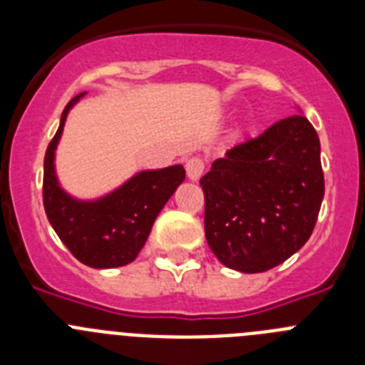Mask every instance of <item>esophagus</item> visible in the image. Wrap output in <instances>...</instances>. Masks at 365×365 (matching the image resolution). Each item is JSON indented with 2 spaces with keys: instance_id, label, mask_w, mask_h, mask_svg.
Masks as SVG:
<instances>
[{
  "instance_id": "obj_1",
  "label": "esophagus",
  "mask_w": 365,
  "mask_h": 365,
  "mask_svg": "<svg viewBox=\"0 0 365 365\" xmlns=\"http://www.w3.org/2000/svg\"><path fill=\"white\" fill-rule=\"evenodd\" d=\"M185 166L186 175H188L190 180H199L202 173H205V160L199 159V157H190Z\"/></svg>"
}]
</instances>
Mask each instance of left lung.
Returning a JSON list of instances; mask_svg holds the SVG:
<instances>
[{"label": "left lung", "instance_id": "left-lung-1", "mask_svg": "<svg viewBox=\"0 0 365 365\" xmlns=\"http://www.w3.org/2000/svg\"><path fill=\"white\" fill-rule=\"evenodd\" d=\"M201 186L212 252L228 269L265 272L314 230L325 192L320 138L303 115L283 118L215 159Z\"/></svg>", "mask_w": 365, "mask_h": 365}]
</instances>
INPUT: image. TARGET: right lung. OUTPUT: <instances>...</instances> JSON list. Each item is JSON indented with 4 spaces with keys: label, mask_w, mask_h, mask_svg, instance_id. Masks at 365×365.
I'll return each instance as SVG.
<instances>
[{
    "label": "right lung",
    "mask_w": 365,
    "mask_h": 365,
    "mask_svg": "<svg viewBox=\"0 0 365 365\" xmlns=\"http://www.w3.org/2000/svg\"><path fill=\"white\" fill-rule=\"evenodd\" d=\"M83 95L66 106L56 135L45 151L43 206L51 227L76 259L93 269H115L131 263L143 250L155 219L186 172L182 164L143 170L98 199L86 201L69 195L60 186L54 157L67 115Z\"/></svg>",
    "instance_id": "right-lung-1"
}]
</instances>
